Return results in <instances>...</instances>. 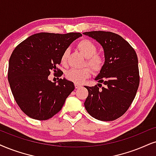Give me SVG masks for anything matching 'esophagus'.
I'll return each instance as SVG.
<instances>
[{"mask_svg": "<svg viewBox=\"0 0 156 156\" xmlns=\"http://www.w3.org/2000/svg\"><path fill=\"white\" fill-rule=\"evenodd\" d=\"M75 87H76V88H79L81 87V85L78 83H75Z\"/></svg>", "mask_w": 156, "mask_h": 156, "instance_id": "1", "label": "esophagus"}]
</instances>
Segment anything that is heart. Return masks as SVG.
Segmentation results:
<instances>
[{
    "mask_svg": "<svg viewBox=\"0 0 156 156\" xmlns=\"http://www.w3.org/2000/svg\"><path fill=\"white\" fill-rule=\"evenodd\" d=\"M80 53L86 58V65L91 69L94 72H98L101 70L104 66V60L101 55L96 54L97 47L94 42L88 39H83L80 41L77 45ZM69 55V50H66L61 56V63L63 66L67 64ZM90 70L88 68L70 69L66 73V78L74 82L75 83H80L90 76Z\"/></svg>",
    "mask_w": 156,
    "mask_h": 156,
    "instance_id": "obj_1",
    "label": "heart"
}]
</instances>
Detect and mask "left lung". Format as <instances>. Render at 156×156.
<instances>
[{"label":"left lung","mask_w":156,"mask_h":156,"mask_svg":"<svg viewBox=\"0 0 156 156\" xmlns=\"http://www.w3.org/2000/svg\"><path fill=\"white\" fill-rule=\"evenodd\" d=\"M83 34L101 45L105 58L95 78L98 83L92 87L85 86L88 91L85 108L96 119L113 121L127 112L135 97L140 83L137 54L125 39L115 33L94 31Z\"/></svg>","instance_id":"1"}]
</instances>
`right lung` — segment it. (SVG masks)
Segmentation results:
<instances>
[{
	"label": "right lung",
	"mask_w": 156,
	"mask_h": 156,
	"mask_svg": "<svg viewBox=\"0 0 156 156\" xmlns=\"http://www.w3.org/2000/svg\"><path fill=\"white\" fill-rule=\"evenodd\" d=\"M80 33L60 34L41 32L29 37L13 51L9 62L8 80L20 109L29 117L47 120L62 109L75 89L73 83L60 78L58 83L48 79L70 44ZM62 74H60V76Z\"/></svg>",
	"instance_id": "obj_1"
}]
</instances>
